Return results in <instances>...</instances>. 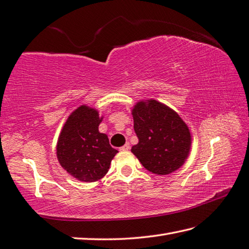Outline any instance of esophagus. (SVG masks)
<instances>
[{
  "label": "esophagus",
  "mask_w": 249,
  "mask_h": 249,
  "mask_svg": "<svg viewBox=\"0 0 249 249\" xmlns=\"http://www.w3.org/2000/svg\"><path fill=\"white\" fill-rule=\"evenodd\" d=\"M130 149V144L127 142V143H126V144H124L123 145V147H121L120 148V150L121 151H127V150H129Z\"/></svg>",
  "instance_id": "34e87169"
}]
</instances>
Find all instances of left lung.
Returning a JSON list of instances; mask_svg holds the SVG:
<instances>
[{"label":"left lung","mask_w":249,"mask_h":249,"mask_svg":"<svg viewBox=\"0 0 249 249\" xmlns=\"http://www.w3.org/2000/svg\"><path fill=\"white\" fill-rule=\"evenodd\" d=\"M138 143L133 152L155 175H168L186 162L191 149L190 129L177 112L160 102L141 100L131 110Z\"/></svg>","instance_id":"left-lung-1"}]
</instances>
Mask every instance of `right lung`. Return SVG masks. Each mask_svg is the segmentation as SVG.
<instances>
[{"instance_id": "obj_1", "label": "right lung", "mask_w": 249, "mask_h": 249, "mask_svg": "<svg viewBox=\"0 0 249 249\" xmlns=\"http://www.w3.org/2000/svg\"><path fill=\"white\" fill-rule=\"evenodd\" d=\"M101 121L96 109L81 106L69 115L58 138L57 159L61 167L83 182L104 177L118 153L108 136L99 133Z\"/></svg>"}]
</instances>
